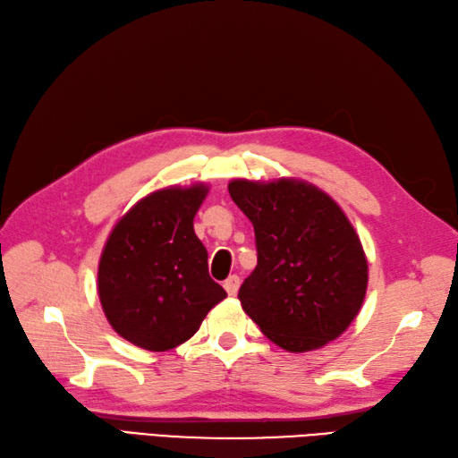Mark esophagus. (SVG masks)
<instances>
[{
    "label": "esophagus",
    "instance_id": "34e87169",
    "mask_svg": "<svg viewBox=\"0 0 458 458\" xmlns=\"http://www.w3.org/2000/svg\"><path fill=\"white\" fill-rule=\"evenodd\" d=\"M225 289H226V293L230 296H233V294L238 293V289H240V277H238V275H230V277L225 281Z\"/></svg>",
    "mask_w": 458,
    "mask_h": 458
}]
</instances>
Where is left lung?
Segmentation results:
<instances>
[{
	"label": "left lung",
	"mask_w": 458,
	"mask_h": 458,
	"mask_svg": "<svg viewBox=\"0 0 458 458\" xmlns=\"http://www.w3.org/2000/svg\"><path fill=\"white\" fill-rule=\"evenodd\" d=\"M228 191L251 220L258 246V265L238 293L243 312L291 353L334 342L355 320L369 283L345 212L301 179H233Z\"/></svg>",
	"instance_id": "8db88e82"
}]
</instances>
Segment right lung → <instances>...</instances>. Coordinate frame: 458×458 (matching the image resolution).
Masks as SVG:
<instances>
[{"mask_svg": "<svg viewBox=\"0 0 458 458\" xmlns=\"http://www.w3.org/2000/svg\"><path fill=\"white\" fill-rule=\"evenodd\" d=\"M205 183L154 191L116 222L105 243L98 291L109 324L126 342L167 351L197 334L226 291L208 275L193 218Z\"/></svg>", "mask_w": 458, "mask_h": 458, "instance_id": "obj_1", "label": "right lung"}]
</instances>
